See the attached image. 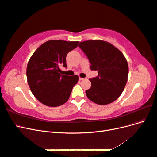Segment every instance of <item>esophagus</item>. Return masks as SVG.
I'll return each instance as SVG.
<instances>
[{
	"instance_id": "34e87169",
	"label": "esophagus",
	"mask_w": 157,
	"mask_h": 157,
	"mask_svg": "<svg viewBox=\"0 0 157 157\" xmlns=\"http://www.w3.org/2000/svg\"><path fill=\"white\" fill-rule=\"evenodd\" d=\"M84 79H85V78H80V77L79 78V80H84Z\"/></svg>"
}]
</instances>
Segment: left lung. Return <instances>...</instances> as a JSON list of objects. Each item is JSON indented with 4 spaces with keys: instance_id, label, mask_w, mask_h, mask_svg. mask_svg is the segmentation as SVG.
Listing matches in <instances>:
<instances>
[{
    "instance_id": "left-lung-1",
    "label": "left lung",
    "mask_w": 157,
    "mask_h": 157,
    "mask_svg": "<svg viewBox=\"0 0 157 157\" xmlns=\"http://www.w3.org/2000/svg\"><path fill=\"white\" fill-rule=\"evenodd\" d=\"M78 46L86 54L90 69L98 75L90 78L91 88L86 94L99 105L115 101L124 89L128 80V62L122 52L107 42L96 40L80 42Z\"/></svg>"
}]
</instances>
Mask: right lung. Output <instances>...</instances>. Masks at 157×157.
<instances>
[{
  "label": "right lung",
  "instance_id": "1",
  "mask_svg": "<svg viewBox=\"0 0 157 157\" xmlns=\"http://www.w3.org/2000/svg\"><path fill=\"white\" fill-rule=\"evenodd\" d=\"M78 41L56 40L42 44L33 53L27 67V82L34 96L44 105L58 107L67 101L78 77L61 74L67 67L66 56Z\"/></svg>",
  "mask_w": 157,
  "mask_h": 157
}]
</instances>
